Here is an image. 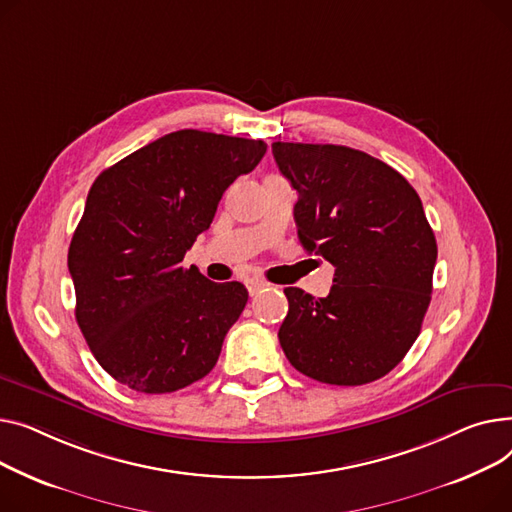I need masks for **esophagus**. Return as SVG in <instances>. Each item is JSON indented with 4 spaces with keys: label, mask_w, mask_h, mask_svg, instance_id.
I'll list each match as a JSON object with an SVG mask.
<instances>
[{
    "label": "esophagus",
    "mask_w": 512,
    "mask_h": 512,
    "mask_svg": "<svg viewBox=\"0 0 512 512\" xmlns=\"http://www.w3.org/2000/svg\"><path fill=\"white\" fill-rule=\"evenodd\" d=\"M246 285H248L250 295H256V293H260V289H262L266 283H264V281H260V279H250Z\"/></svg>",
    "instance_id": "34e87169"
}]
</instances>
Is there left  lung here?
I'll list each match as a JSON object with an SVG mask.
<instances>
[{
    "label": "left lung",
    "instance_id": "1",
    "mask_svg": "<svg viewBox=\"0 0 512 512\" xmlns=\"http://www.w3.org/2000/svg\"><path fill=\"white\" fill-rule=\"evenodd\" d=\"M273 155L299 194V242L335 266L326 297L285 289L281 347L318 382H374L411 349L432 299L438 248L422 200L399 171L349 146L273 142Z\"/></svg>",
    "mask_w": 512,
    "mask_h": 512
}]
</instances>
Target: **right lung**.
<instances>
[{
	"instance_id": "add662e5",
	"label": "right lung",
	"mask_w": 512,
	"mask_h": 512,
	"mask_svg": "<svg viewBox=\"0 0 512 512\" xmlns=\"http://www.w3.org/2000/svg\"><path fill=\"white\" fill-rule=\"evenodd\" d=\"M264 153L262 140L179 130L95 179L68 268L78 326L119 384L163 395L215 368L248 291L208 281L182 260L213 223L223 192Z\"/></svg>"
}]
</instances>
